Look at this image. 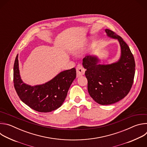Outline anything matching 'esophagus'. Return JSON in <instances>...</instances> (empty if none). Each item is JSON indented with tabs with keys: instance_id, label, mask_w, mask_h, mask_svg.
I'll return each instance as SVG.
<instances>
[{
	"instance_id": "obj_1",
	"label": "esophagus",
	"mask_w": 147,
	"mask_h": 147,
	"mask_svg": "<svg viewBox=\"0 0 147 147\" xmlns=\"http://www.w3.org/2000/svg\"><path fill=\"white\" fill-rule=\"evenodd\" d=\"M76 71H77V77H78L81 76H82V75L84 74L86 70H85L84 68L82 67V66H81L80 65H78L77 66Z\"/></svg>"
}]
</instances>
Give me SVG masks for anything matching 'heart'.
Returning <instances> with one entry per match:
<instances>
[{
  "instance_id": "heart-1",
  "label": "heart",
  "mask_w": 147,
  "mask_h": 147,
  "mask_svg": "<svg viewBox=\"0 0 147 147\" xmlns=\"http://www.w3.org/2000/svg\"><path fill=\"white\" fill-rule=\"evenodd\" d=\"M84 49H85V45L83 44H80L77 46H76L72 50V53L74 55H77L81 53Z\"/></svg>"
}]
</instances>
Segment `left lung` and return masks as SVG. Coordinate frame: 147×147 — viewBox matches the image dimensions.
<instances>
[{
    "instance_id": "1",
    "label": "left lung",
    "mask_w": 147,
    "mask_h": 147,
    "mask_svg": "<svg viewBox=\"0 0 147 147\" xmlns=\"http://www.w3.org/2000/svg\"><path fill=\"white\" fill-rule=\"evenodd\" d=\"M108 36L117 39L121 55L116 62L101 65L98 57L94 55L86 56L82 65L87 70L88 91L91 98L102 105L119 102L126 96L132 87L135 74V60L127 44L113 31L106 29Z\"/></svg>"
}]
</instances>
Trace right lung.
Here are the masks:
<instances>
[{"label":"right lung","mask_w":147,"mask_h":147,"mask_svg":"<svg viewBox=\"0 0 147 147\" xmlns=\"http://www.w3.org/2000/svg\"><path fill=\"white\" fill-rule=\"evenodd\" d=\"M18 56L17 55L14 61L13 81L16 92L22 101L39 112H50L60 107L76 77V69L63 71L43 84L31 86L21 78Z\"/></svg>","instance_id":"add662e5"}]
</instances>
